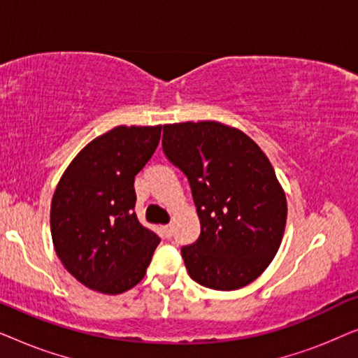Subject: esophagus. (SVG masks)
Instances as JSON below:
<instances>
[{
	"label": "esophagus",
	"instance_id": "esophagus-1",
	"mask_svg": "<svg viewBox=\"0 0 358 358\" xmlns=\"http://www.w3.org/2000/svg\"><path fill=\"white\" fill-rule=\"evenodd\" d=\"M163 234L166 238L173 236V227H171V224H166V227H163Z\"/></svg>",
	"mask_w": 358,
	"mask_h": 358
}]
</instances>
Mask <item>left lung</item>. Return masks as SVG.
I'll return each instance as SVG.
<instances>
[{
  "instance_id": "1",
  "label": "left lung",
  "mask_w": 358,
  "mask_h": 358,
  "mask_svg": "<svg viewBox=\"0 0 358 358\" xmlns=\"http://www.w3.org/2000/svg\"><path fill=\"white\" fill-rule=\"evenodd\" d=\"M163 151L187 176L200 236L180 249L189 275L213 290L256 280L280 248L287 199L254 140L213 120L164 125Z\"/></svg>"
}]
</instances>
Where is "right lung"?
Instances as JSON below:
<instances>
[{
    "mask_svg": "<svg viewBox=\"0 0 358 358\" xmlns=\"http://www.w3.org/2000/svg\"><path fill=\"white\" fill-rule=\"evenodd\" d=\"M161 125L115 127L87 143L58 182L50 207L57 256L91 290L119 295L145 277L158 234L134 212L135 176L161 138Z\"/></svg>",
    "mask_w": 358,
    "mask_h": 358,
    "instance_id": "right-lung-1",
    "label": "right lung"
}]
</instances>
